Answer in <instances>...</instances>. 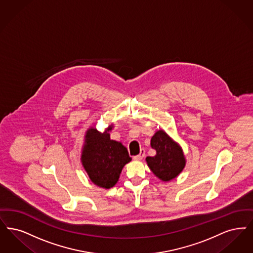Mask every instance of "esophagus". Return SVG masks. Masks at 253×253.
<instances>
[{
    "instance_id": "34e87169",
    "label": "esophagus",
    "mask_w": 253,
    "mask_h": 253,
    "mask_svg": "<svg viewBox=\"0 0 253 253\" xmlns=\"http://www.w3.org/2000/svg\"><path fill=\"white\" fill-rule=\"evenodd\" d=\"M144 156H145V151L141 150L140 153H139L138 155L133 156V160H135V161H140V160H142V159L144 158Z\"/></svg>"
}]
</instances>
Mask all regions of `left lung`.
Instances as JSON below:
<instances>
[{
    "instance_id": "8db88e82",
    "label": "left lung",
    "mask_w": 253,
    "mask_h": 253,
    "mask_svg": "<svg viewBox=\"0 0 253 253\" xmlns=\"http://www.w3.org/2000/svg\"><path fill=\"white\" fill-rule=\"evenodd\" d=\"M154 156H148L146 162L152 173L162 182H170L183 170L186 159L182 147L164 131L158 130L151 140Z\"/></svg>"
}]
</instances>
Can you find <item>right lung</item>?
I'll return each mask as SVG.
<instances>
[{"label":"right lung","mask_w":253,"mask_h":253,"mask_svg":"<svg viewBox=\"0 0 253 253\" xmlns=\"http://www.w3.org/2000/svg\"><path fill=\"white\" fill-rule=\"evenodd\" d=\"M113 128L114 124H111L101 132L95 126H91L85 131L82 148V166L91 182L104 189L115 186L122 169L131 161L122 142L110 138L109 132Z\"/></svg>","instance_id":"obj_1"}]
</instances>
